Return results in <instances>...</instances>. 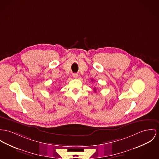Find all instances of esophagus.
I'll list each match as a JSON object with an SVG mask.
<instances>
[{"label":"esophagus","mask_w":159,"mask_h":159,"mask_svg":"<svg viewBox=\"0 0 159 159\" xmlns=\"http://www.w3.org/2000/svg\"><path fill=\"white\" fill-rule=\"evenodd\" d=\"M73 77L74 78H77V77H78V74L73 73Z\"/></svg>","instance_id":"esophagus-1"}]
</instances>
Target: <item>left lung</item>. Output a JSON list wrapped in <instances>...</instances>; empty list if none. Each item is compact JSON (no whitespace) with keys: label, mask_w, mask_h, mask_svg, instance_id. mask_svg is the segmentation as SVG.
<instances>
[{"label":"left lung","mask_w":159,"mask_h":159,"mask_svg":"<svg viewBox=\"0 0 159 159\" xmlns=\"http://www.w3.org/2000/svg\"><path fill=\"white\" fill-rule=\"evenodd\" d=\"M94 92H96V88H94Z\"/></svg>","instance_id":"left-lung-1"}]
</instances>
